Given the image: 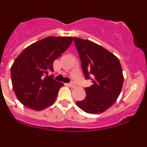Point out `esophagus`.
Listing matches in <instances>:
<instances>
[{"label": "esophagus", "instance_id": "esophagus-1", "mask_svg": "<svg viewBox=\"0 0 147 147\" xmlns=\"http://www.w3.org/2000/svg\"><path fill=\"white\" fill-rule=\"evenodd\" d=\"M68 85H69V86L70 87V88H75V84L73 82H71L70 83H69Z\"/></svg>", "mask_w": 147, "mask_h": 147}]
</instances>
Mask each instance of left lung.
<instances>
[{"instance_id": "obj_1", "label": "left lung", "mask_w": 147, "mask_h": 147, "mask_svg": "<svg viewBox=\"0 0 147 147\" xmlns=\"http://www.w3.org/2000/svg\"><path fill=\"white\" fill-rule=\"evenodd\" d=\"M85 79L92 85L85 88L86 97L76 104L83 111L98 114L105 111L119 98L123 83L119 59L94 42L73 37Z\"/></svg>"}]
</instances>
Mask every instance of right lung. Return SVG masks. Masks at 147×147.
<instances>
[{"label": "right lung", "mask_w": 147, "mask_h": 147, "mask_svg": "<svg viewBox=\"0 0 147 147\" xmlns=\"http://www.w3.org/2000/svg\"><path fill=\"white\" fill-rule=\"evenodd\" d=\"M72 42L71 36H49L28 46L17 57L11 67V80L23 105L42 111L55 102L64 85L48 75L54 71V61Z\"/></svg>", "instance_id": "right-lung-1"}]
</instances>
